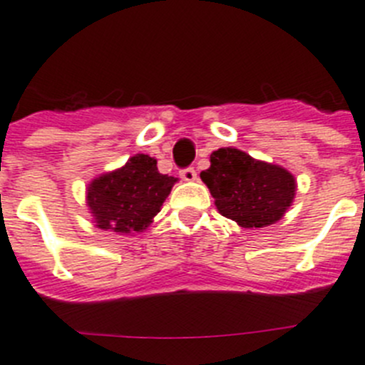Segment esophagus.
Returning a JSON list of instances; mask_svg holds the SVG:
<instances>
[{
  "mask_svg": "<svg viewBox=\"0 0 365 365\" xmlns=\"http://www.w3.org/2000/svg\"><path fill=\"white\" fill-rule=\"evenodd\" d=\"M180 176H182L185 182H195V180H196L195 167H187V169H182V170H180Z\"/></svg>",
  "mask_w": 365,
  "mask_h": 365,
  "instance_id": "1",
  "label": "esophagus"
}]
</instances>
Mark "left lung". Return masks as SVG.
<instances>
[{
  "mask_svg": "<svg viewBox=\"0 0 365 365\" xmlns=\"http://www.w3.org/2000/svg\"><path fill=\"white\" fill-rule=\"evenodd\" d=\"M200 178L211 190L220 215L249 229L278 222L297 189L291 173L232 147L215 150L211 167Z\"/></svg>",
  "mask_w": 365,
  "mask_h": 365,
  "instance_id": "8db88e82",
  "label": "left lung"
}]
</instances>
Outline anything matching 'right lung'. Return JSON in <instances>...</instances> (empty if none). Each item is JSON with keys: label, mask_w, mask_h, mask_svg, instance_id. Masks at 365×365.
<instances>
[{"label": "right lung", "mask_w": 365, "mask_h": 365, "mask_svg": "<svg viewBox=\"0 0 365 365\" xmlns=\"http://www.w3.org/2000/svg\"><path fill=\"white\" fill-rule=\"evenodd\" d=\"M176 178L162 175L156 160L136 154L125 167L94 180L87 190L96 225L103 231H142L160 212Z\"/></svg>", "instance_id": "1"}]
</instances>
